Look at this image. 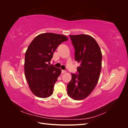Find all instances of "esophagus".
<instances>
[{"label": "esophagus", "instance_id": "obj_1", "mask_svg": "<svg viewBox=\"0 0 128 128\" xmlns=\"http://www.w3.org/2000/svg\"><path fill=\"white\" fill-rule=\"evenodd\" d=\"M66 72V70H61V74H64Z\"/></svg>", "mask_w": 128, "mask_h": 128}]
</instances>
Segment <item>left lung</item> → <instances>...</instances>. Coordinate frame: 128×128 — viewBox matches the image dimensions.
<instances>
[{"label":"left lung","instance_id":"obj_1","mask_svg":"<svg viewBox=\"0 0 128 128\" xmlns=\"http://www.w3.org/2000/svg\"><path fill=\"white\" fill-rule=\"evenodd\" d=\"M75 49V59L80 64L76 74L72 73L67 93L74 100L88 96L95 88L102 70V54L96 40L87 34L69 35Z\"/></svg>","mask_w":128,"mask_h":128}]
</instances>
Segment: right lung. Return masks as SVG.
Wrapping results in <instances>:
<instances>
[{
	"instance_id": "1",
	"label": "right lung",
	"mask_w": 128,
	"mask_h": 128,
	"mask_svg": "<svg viewBox=\"0 0 128 128\" xmlns=\"http://www.w3.org/2000/svg\"><path fill=\"white\" fill-rule=\"evenodd\" d=\"M67 40L68 38L62 34H42L34 38L27 48L25 76L31 91L38 97L47 98L53 94L54 86L61 70L48 63L58 46Z\"/></svg>"
}]
</instances>
